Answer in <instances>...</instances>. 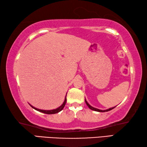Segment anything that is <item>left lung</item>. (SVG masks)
<instances>
[{
	"label": "left lung",
	"mask_w": 147,
	"mask_h": 147,
	"mask_svg": "<svg viewBox=\"0 0 147 147\" xmlns=\"http://www.w3.org/2000/svg\"><path fill=\"white\" fill-rule=\"evenodd\" d=\"M85 102H86V104L87 105V106H88V107H89V109H91V110H94V111H96V112H108V111H110V110H112V109H114V108L115 107H114L110 108V109H109L105 110H99V109H96V108H94V107H92V106H90V105L88 103V102L86 101V99H85Z\"/></svg>",
	"instance_id": "1"
}]
</instances>
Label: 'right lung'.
Instances as JSON below:
<instances>
[{"instance_id": "add662e5", "label": "right lung", "mask_w": 147, "mask_h": 147, "mask_svg": "<svg viewBox=\"0 0 147 147\" xmlns=\"http://www.w3.org/2000/svg\"><path fill=\"white\" fill-rule=\"evenodd\" d=\"M66 102V97H65V99H64V101L63 103V105H61V106L59 107V108H57V109H54V110H40V109H36V108L33 107V106H32V105H30L31 107H32L33 109H34L35 110H37V111L38 112H42V113H45V114H57V113L59 112L60 111H61L62 110H63L64 109V106H65V104Z\"/></svg>"}]
</instances>
